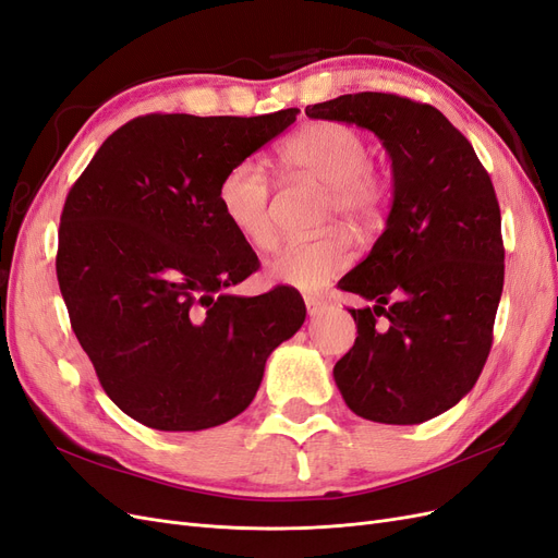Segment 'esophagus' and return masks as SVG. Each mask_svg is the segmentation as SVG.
<instances>
[{"instance_id": "obj_1", "label": "esophagus", "mask_w": 558, "mask_h": 558, "mask_svg": "<svg viewBox=\"0 0 558 558\" xmlns=\"http://www.w3.org/2000/svg\"><path fill=\"white\" fill-rule=\"evenodd\" d=\"M305 305H307L310 316H318V314H324V310H326V300H320L316 295H305Z\"/></svg>"}]
</instances>
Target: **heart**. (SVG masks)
I'll return each mask as SVG.
<instances>
[{
  "mask_svg": "<svg viewBox=\"0 0 558 558\" xmlns=\"http://www.w3.org/2000/svg\"><path fill=\"white\" fill-rule=\"evenodd\" d=\"M281 165L295 177L328 185V216H342L351 226H367L381 214L386 189L369 170V146L359 130L342 123L318 121L300 128L281 146ZM216 202L240 238L258 251L275 244L272 181L265 167L246 158L234 162L218 181ZM351 246L342 232L330 230L314 240L283 244L269 260L275 281L300 291H318L344 272Z\"/></svg>",
  "mask_w": 558,
  "mask_h": 558,
  "instance_id": "heart-1",
  "label": "heart"
}]
</instances>
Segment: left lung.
<instances>
[{
	"instance_id": "8db88e82",
	"label": "left lung",
	"mask_w": 558,
	"mask_h": 558,
	"mask_svg": "<svg viewBox=\"0 0 558 558\" xmlns=\"http://www.w3.org/2000/svg\"><path fill=\"white\" fill-rule=\"evenodd\" d=\"M305 113L375 132L393 167L386 230L340 281L375 305L349 310L359 337L335 384L367 421L424 424L470 393L492 351L505 277L492 177L440 111L410 97L340 95Z\"/></svg>"
}]
</instances>
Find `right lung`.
Segmentation results:
<instances>
[{"label": "right lung", "mask_w": 558, "mask_h": 558, "mask_svg": "<svg viewBox=\"0 0 558 558\" xmlns=\"http://www.w3.org/2000/svg\"><path fill=\"white\" fill-rule=\"evenodd\" d=\"M298 113L140 116L66 195L56 269L72 328L107 396L148 428L205 430L242 414L269 353L305 324L289 286L228 293L260 263L216 202L230 167Z\"/></svg>", "instance_id": "add662e5"}]
</instances>
